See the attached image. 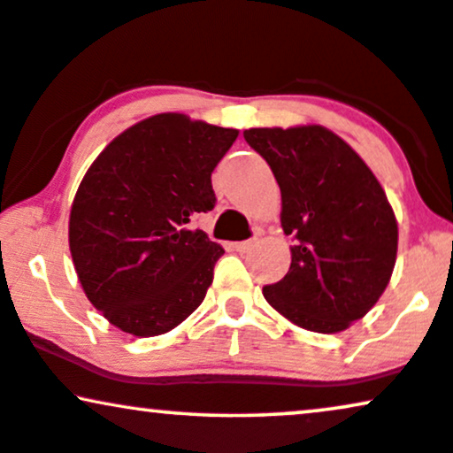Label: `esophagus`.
<instances>
[{
    "label": "esophagus",
    "mask_w": 453,
    "mask_h": 453,
    "mask_svg": "<svg viewBox=\"0 0 453 453\" xmlns=\"http://www.w3.org/2000/svg\"><path fill=\"white\" fill-rule=\"evenodd\" d=\"M257 246V238H250V240H242V242H234L232 249L236 250V253H249V250H253Z\"/></svg>",
    "instance_id": "1"
}]
</instances>
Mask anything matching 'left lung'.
<instances>
[{
	"instance_id": "8db88e82",
	"label": "left lung",
	"mask_w": 453,
	"mask_h": 453,
	"mask_svg": "<svg viewBox=\"0 0 453 453\" xmlns=\"http://www.w3.org/2000/svg\"><path fill=\"white\" fill-rule=\"evenodd\" d=\"M282 192V227L295 238L288 273L263 286L286 319L334 334L362 319L391 280L397 219L368 165L322 125L246 129Z\"/></svg>"
}]
</instances>
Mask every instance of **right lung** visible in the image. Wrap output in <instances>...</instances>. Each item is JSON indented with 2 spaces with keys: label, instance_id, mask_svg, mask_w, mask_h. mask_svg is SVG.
Here are the masks:
<instances>
[{
  "label": "right lung",
  "instance_id": "add662e5",
  "mask_svg": "<svg viewBox=\"0 0 453 453\" xmlns=\"http://www.w3.org/2000/svg\"><path fill=\"white\" fill-rule=\"evenodd\" d=\"M236 137L238 129L163 112L125 129L91 163L68 246L85 295L112 326L158 336L203 303L223 249L190 221L215 207L211 173Z\"/></svg>",
  "mask_w": 453,
  "mask_h": 453
}]
</instances>
